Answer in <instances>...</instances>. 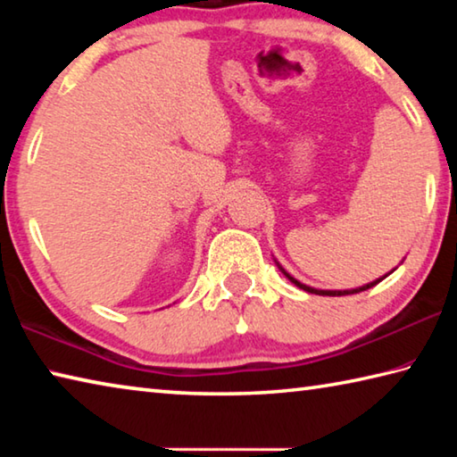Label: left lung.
<instances>
[{
    "instance_id": "left-lung-1",
    "label": "left lung",
    "mask_w": 457,
    "mask_h": 457,
    "mask_svg": "<svg viewBox=\"0 0 457 457\" xmlns=\"http://www.w3.org/2000/svg\"><path fill=\"white\" fill-rule=\"evenodd\" d=\"M280 270L284 272V268L280 266ZM391 274V272H389ZM284 276L288 278V280L292 282V284H296L298 288H303V290H306V292H311V294H322V296H345V294H357V292H362V290H369V288H373V286H377L378 282L383 280V278H386V274L383 276V278H378V280H375V282H370V284H367V286H361V288H354V290H316V288H311V286H306V284H300L296 278H292L288 272H284Z\"/></svg>"
}]
</instances>
